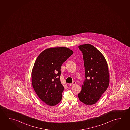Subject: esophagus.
I'll list each match as a JSON object with an SVG mask.
<instances>
[{
    "instance_id": "34e87169",
    "label": "esophagus",
    "mask_w": 130,
    "mask_h": 130,
    "mask_svg": "<svg viewBox=\"0 0 130 130\" xmlns=\"http://www.w3.org/2000/svg\"><path fill=\"white\" fill-rule=\"evenodd\" d=\"M76 83V82H75V81H73L72 83H70V84H69V85L71 86H73L74 85H75Z\"/></svg>"
}]
</instances>
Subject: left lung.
<instances>
[{"label":"left lung","mask_w":130,"mask_h":130,"mask_svg":"<svg viewBox=\"0 0 130 130\" xmlns=\"http://www.w3.org/2000/svg\"><path fill=\"white\" fill-rule=\"evenodd\" d=\"M83 55L85 78L78 94L83 103L91 105L96 103L109 84L108 68L104 57L92 45L78 47Z\"/></svg>","instance_id":"obj_1"}]
</instances>
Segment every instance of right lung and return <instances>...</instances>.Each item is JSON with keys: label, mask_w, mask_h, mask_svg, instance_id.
Segmentation results:
<instances>
[{"label": "right lung", "mask_w": 130, "mask_h": 130, "mask_svg": "<svg viewBox=\"0 0 130 130\" xmlns=\"http://www.w3.org/2000/svg\"><path fill=\"white\" fill-rule=\"evenodd\" d=\"M73 52L67 47L45 49L38 55L32 72V87L39 98L54 106L61 102L64 88L60 81L61 67Z\"/></svg>", "instance_id": "right-lung-1"}]
</instances>
